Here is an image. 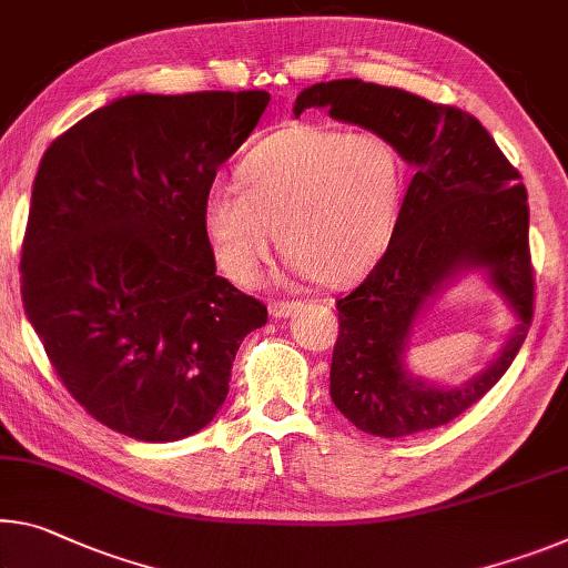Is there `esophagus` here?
<instances>
[{"label": "esophagus", "instance_id": "34e87169", "mask_svg": "<svg viewBox=\"0 0 568 568\" xmlns=\"http://www.w3.org/2000/svg\"><path fill=\"white\" fill-rule=\"evenodd\" d=\"M298 308H301L298 301H275V303H270V316L287 318V316H293Z\"/></svg>", "mask_w": 568, "mask_h": 568}]
</instances>
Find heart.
<instances>
[{
  "instance_id": "obj_1",
  "label": "heart",
  "mask_w": 568,
  "mask_h": 568,
  "mask_svg": "<svg viewBox=\"0 0 568 568\" xmlns=\"http://www.w3.org/2000/svg\"><path fill=\"white\" fill-rule=\"evenodd\" d=\"M235 186H212L200 204L204 245L232 283H260L275 232L287 263L338 287L389 247L407 171L382 133L291 123L237 161Z\"/></svg>"
}]
</instances>
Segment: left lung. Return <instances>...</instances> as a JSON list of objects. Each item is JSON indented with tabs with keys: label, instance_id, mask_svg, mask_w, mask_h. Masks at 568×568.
<instances>
[{
	"label": "left lung",
	"instance_id": "obj_1",
	"mask_svg": "<svg viewBox=\"0 0 568 568\" xmlns=\"http://www.w3.org/2000/svg\"><path fill=\"white\" fill-rule=\"evenodd\" d=\"M305 108H326L331 119L382 133L414 169L389 247L366 281L336 301L331 399L376 437L447 425L508 372L534 318L526 186L480 121L460 108L356 78L303 88L293 113ZM470 272L517 318L507 344L463 385L412 375L406 351L418 318Z\"/></svg>",
	"mask_w": 568,
	"mask_h": 568
}]
</instances>
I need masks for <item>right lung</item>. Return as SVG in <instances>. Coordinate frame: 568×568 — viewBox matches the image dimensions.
<instances>
[{
    "label": "right lung",
    "mask_w": 568,
    "mask_h": 568,
    "mask_svg": "<svg viewBox=\"0 0 568 568\" xmlns=\"http://www.w3.org/2000/svg\"><path fill=\"white\" fill-rule=\"evenodd\" d=\"M267 90L131 93L50 143L32 184L22 303L65 389L101 425L176 443L217 417L267 308L217 275L200 204Z\"/></svg>",
    "instance_id": "right-lung-1"
}]
</instances>
